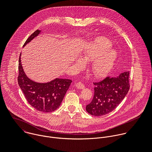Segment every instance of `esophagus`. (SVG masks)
<instances>
[{
    "instance_id": "34e87169",
    "label": "esophagus",
    "mask_w": 152,
    "mask_h": 152,
    "mask_svg": "<svg viewBox=\"0 0 152 152\" xmlns=\"http://www.w3.org/2000/svg\"><path fill=\"white\" fill-rule=\"evenodd\" d=\"M76 87H77V88H79V89H83V88L85 87L84 84H83L82 82H77V83H76Z\"/></svg>"
}]
</instances>
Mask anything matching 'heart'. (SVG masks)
Listing matches in <instances>:
<instances>
[{
	"label": "heart",
	"instance_id": "b5f03b06",
	"mask_svg": "<svg viewBox=\"0 0 152 152\" xmlns=\"http://www.w3.org/2000/svg\"><path fill=\"white\" fill-rule=\"evenodd\" d=\"M110 41L106 38H99L90 45L80 55L82 61L91 63V69L97 77L106 76L112 69L116 58V52L111 49ZM82 66L80 60L77 61Z\"/></svg>",
	"mask_w": 152,
	"mask_h": 152
}]
</instances>
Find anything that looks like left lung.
<instances>
[{
	"mask_svg": "<svg viewBox=\"0 0 152 152\" xmlns=\"http://www.w3.org/2000/svg\"><path fill=\"white\" fill-rule=\"evenodd\" d=\"M129 72H125L115 77L107 76L102 80L93 82L94 94L86 110L94 116L106 115L114 110L129 91Z\"/></svg>",
	"mask_w": 152,
	"mask_h": 152,
	"instance_id": "8db88e82",
	"label": "left lung"
}]
</instances>
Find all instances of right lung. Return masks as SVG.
<instances>
[{
    "mask_svg": "<svg viewBox=\"0 0 152 152\" xmlns=\"http://www.w3.org/2000/svg\"><path fill=\"white\" fill-rule=\"evenodd\" d=\"M41 31L36 30L26 39L25 46L37 37ZM20 55L18 59V83L28 102L35 110L43 113L55 111L59 107L69 90L72 80L56 78L48 83H37L29 79L21 66Z\"/></svg>",
    "mask_w": 152,
    "mask_h": 152,
    "instance_id": "add662e5",
    "label": "right lung"
}]
</instances>
